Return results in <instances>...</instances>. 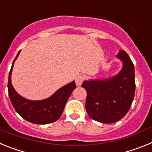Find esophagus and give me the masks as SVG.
I'll list each match as a JSON object with an SVG mask.
<instances>
[{
	"instance_id": "34e87169",
	"label": "esophagus",
	"mask_w": 152,
	"mask_h": 152,
	"mask_svg": "<svg viewBox=\"0 0 152 152\" xmlns=\"http://www.w3.org/2000/svg\"><path fill=\"white\" fill-rule=\"evenodd\" d=\"M84 80V76H82V75H78V76H77L76 78H75V83H76V85L77 86L81 85V84L83 83Z\"/></svg>"
}]
</instances>
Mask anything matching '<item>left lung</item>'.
Returning a JSON list of instances; mask_svg holds the SVG:
<instances>
[{"instance_id": "8db88e82", "label": "left lung", "mask_w": 152, "mask_h": 152, "mask_svg": "<svg viewBox=\"0 0 152 152\" xmlns=\"http://www.w3.org/2000/svg\"><path fill=\"white\" fill-rule=\"evenodd\" d=\"M116 57L123 64L117 75L107 80H86L81 84L87 91L86 111L91 119L100 123H113L124 117L135 96L133 63L123 50Z\"/></svg>"}]
</instances>
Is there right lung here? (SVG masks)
Listing matches in <instances>:
<instances>
[{
	"label": "right lung",
	"mask_w": 152,
	"mask_h": 152,
	"mask_svg": "<svg viewBox=\"0 0 152 152\" xmlns=\"http://www.w3.org/2000/svg\"><path fill=\"white\" fill-rule=\"evenodd\" d=\"M20 52L13 61L8 77V94L12 105L20 116L32 123L49 124L56 122L61 117L65 103L72 94V91L76 88L75 82L72 81L63 86L50 97L42 100H29L20 96L11 84L13 65Z\"/></svg>",
	"instance_id": "add662e5"
}]
</instances>
